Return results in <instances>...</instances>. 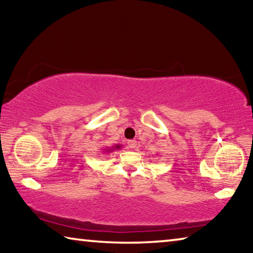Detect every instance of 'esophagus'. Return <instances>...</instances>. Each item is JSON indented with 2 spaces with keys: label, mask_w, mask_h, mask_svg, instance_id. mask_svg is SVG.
<instances>
[{
  "label": "esophagus",
  "mask_w": 253,
  "mask_h": 253,
  "mask_svg": "<svg viewBox=\"0 0 253 253\" xmlns=\"http://www.w3.org/2000/svg\"><path fill=\"white\" fill-rule=\"evenodd\" d=\"M127 145H128V147H129V148H136L137 142L134 139H130V140H128V142H127Z\"/></svg>",
  "instance_id": "obj_1"
}]
</instances>
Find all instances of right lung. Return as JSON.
I'll use <instances>...</instances> for the list:
<instances>
[{"instance_id":"1","label":"right lung","mask_w":253,"mask_h":253,"mask_svg":"<svg viewBox=\"0 0 253 253\" xmlns=\"http://www.w3.org/2000/svg\"><path fill=\"white\" fill-rule=\"evenodd\" d=\"M119 148H122V145H115V146H113V148H108V149H105L104 151V153H110V152H113L114 149H119Z\"/></svg>"}]
</instances>
